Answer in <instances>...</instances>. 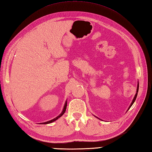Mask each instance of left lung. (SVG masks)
<instances>
[{"label":"left lung","instance_id":"8db88e82","mask_svg":"<svg viewBox=\"0 0 152 152\" xmlns=\"http://www.w3.org/2000/svg\"><path fill=\"white\" fill-rule=\"evenodd\" d=\"M139 84L138 83V85H137V93H136V94H135V96H134V98H133V101H132V102H131V104H130V106L129 107V108H128V110H129V109H130V107L133 105V104L134 103V101H135V99H136V98H137V94H138V92H139Z\"/></svg>","mask_w":152,"mask_h":152}]
</instances>
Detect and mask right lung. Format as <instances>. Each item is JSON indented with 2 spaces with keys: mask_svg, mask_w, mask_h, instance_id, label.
<instances>
[{
  "mask_svg": "<svg viewBox=\"0 0 152 152\" xmlns=\"http://www.w3.org/2000/svg\"><path fill=\"white\" fill-rule=\"evenodd\" d=\"M66 107H67V101L66 102V103H65V104H64V109H63V110H62V113H60L59 115L57 116V117H56V118H55L54 119H53V120H49V121H48V122H43V123H40V124H50V123H52V122H55V120H56L57 119H58L60 117H61L64 114V113L66 112Z\"/></svg>",
  "mask_w": 152,
  "mask_h": 152,
  "instance_id": "obj_1",
  "label": "right lung"
}]
</instances>
